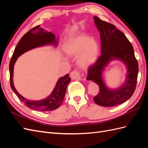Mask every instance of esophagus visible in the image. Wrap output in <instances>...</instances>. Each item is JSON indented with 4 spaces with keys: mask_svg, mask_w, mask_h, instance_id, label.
Wrapping results in <instances>:
<instances>
[{
    "mask_svg": "<svg viewBox=\"0 0 148 148\" xmlns=\"http://www.w3.org/2000/svg\"><path fill=\"white\" fill-rule=\"evenodd\" d=\"M70 77L71 79H83L81 75H80V73L78 70H73L70 73Z\"/></svg>",
    "mask_w": 148,
    "mask_h": 148,
    "instance_id": "obj_1",
    "label": "esophagus"
}]
</instances>
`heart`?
<instances>
[{
	"label": "heart",
	"instance_id": "heart-1",
	"mask_svg": "<svg viewBox=\"0 0 148 148\" xmlns=\"http://www.w3.org/2000/svg\"><path fill=\"white\" fill-rule=\"evenodd\" d=\"M99 50V44L96 40L85 35L76 37L65 47V51L69 56L76 57L80 55L78 64L83 68L91 65L96 61Z\"/></svg>",
	"mask_w": 148,
	"mask_h": 148
}]
</instances>
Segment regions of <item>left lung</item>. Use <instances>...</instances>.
I'll return each mask as SVG.
<instances>
[{
  "mask_svg": "<svg viewBox=\"0 0 148 148\" xmlns=\"http://www.w3.org/2000/svg\"><path fill=\"white\" fill-rule=\"evenodd\" d=\"M95 24L100 31L101 53L95 64L89 66L87 79L92 80L99 87V93L94 97L96 104L111 107L124 102L130 98L135 91L138 64L130 42L122 31L108 22L94 17ZM113 58L123 61L127 66V79L123 86L116 90H109L103 83L101 71L108 62Z\"/></svg>",
  "mask_w": 148,
  "mask_h": 148,
  "instance_id": "1",
  "label": "left lung"
}]
</instances>
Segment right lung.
<instances>
[{
  "label": "right lung",
  "mask_w": 148,
  "mask_h": 148,
  "mask_svg": "<svg viewBox=\"0 0 148 148\" xmlns=\"http://www.w3.org/2000/svg\"><path fill=\"white\" fill-rule=\"evenodd\" d=\"M52 43L54 44L55 45L57 43L56 41H55V36L51 32H49L47 30L41 28L40 25L35 26L28 31L21 38L15 49L10 61L9 70L11 88L21 102L32 110L52 111L57 109L64 101L67 85L70 83L71 78L69 77V75L66 74L65 77H62L59 79L53 92L46 99L39 101H31L22 97L15 89L13 83V66L17 58L22 53L31 49Z\"/></svg>",
  "instance_id": "add662e5"
}]
</instances>
